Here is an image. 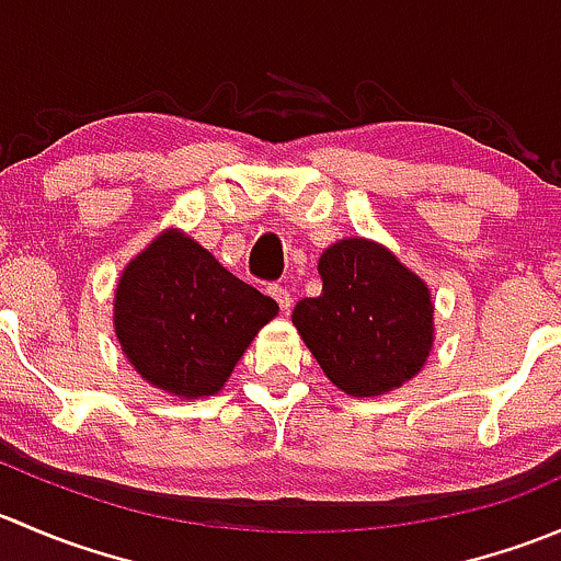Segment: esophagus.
I'll use <instances>...</instances> for the list:
<instances>
[{
    "instance_id": "obj_1",
    "label": "esophagus",
    "mask_w": 561,
    "mask_h": 561,
    "mask_svg": "<svg viewBox=\"0 0 561 561\" xmlns=\"http://www.w3.org/2000/svg\"><path fill=\"white\" fill-rule=\"evenodd\" d=\"M268 293H271V296H274V301L279 304L282 312H290V307H293V296H290V290H287V287H282V285H271V287H268Z\"/></svg>"
}]
</instances>
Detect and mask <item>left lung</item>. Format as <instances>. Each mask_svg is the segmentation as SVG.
<instances>
[{
	"instance_id": "8db88e82",
	"label": "left lung",
	"mask_w": 561,
	"mask_h": 561,
	"mask_svg": "<svg viewBox=\"0 0 561 561\" xmlns=\"http://www.w3.org/2000/svg\"><path fill=\"white\" fill-rule=\"evenodd\" d=\"M317 271L322 293L296 304L293 325L328 380L350 396H380L412 380L434 344L426 282L366 239L328 247Z\"/></svg>"
}]
</instances>
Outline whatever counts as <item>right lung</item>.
Wrapping results in <instances>:
<instances>
[{
	"instance_id": "obj_1",
	"label": "right lung",
	"mask_w": 561,
	"mask_h": 561,
	"mask_svg": "<svg viewBox=\"0 0 561 561\" xmlns=\"http://www.w3.org/2000/svg\"><path fill=\"white\" fill-rule=\"evenodd\" d=\"M279 307L219 265L195 239L165 230L124 268L113 325L146 382L181 399L214 396Z\"/></svg>"
}]
</instances>
